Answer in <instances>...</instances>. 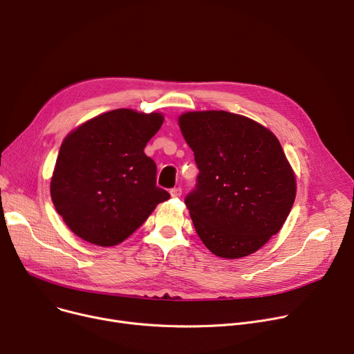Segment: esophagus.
Masks as SVG:
<instances>
[{"mask_svg": "<svg viewBox=\"0 0 354 354\" xmlns=\"http://www.w3.org/2000/svg\"><path fill=\"white\" fill-rule=\"evenodd\" d=\"M180 195H182L180 187H174V189H171V196L172 198H179Z\"/></svg>", "mask_w": 354, "mask_h": 354, "instance_id": "34e87169", "label": "esophagus"}]
</instances>
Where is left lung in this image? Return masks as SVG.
<instances>
[{
	"label": "left lung",
	"mask_w": 354,
	"mask_h": 354,
	"mask_svg": "<svg viewBox=\"0 0 354 354\" xmlns=\"http://www.w3.org/2000/svg\"><path fill=\"white\" fill-rule=\"evenodd\" d=\"M199 175L185 203L198 236L219 257L254 253L286 222L296 178L279 139L263 125L226 111L179 116Z\"/></svg>",
	"instance_id": "obj_1"
}]
</instances>
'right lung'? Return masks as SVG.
Here are the masks:
<instances>
[{
	"instance_id": "obj_1",
	"label": "right lung",
	"mask_w": 354,
	"mask_h": 354,
	"mask_svg": "<svg viewBox=\"0 0 354 354\" xmlns=\"http://www.w3.org/2000/svg\"><path fill=\"white\" fill-rule=\"evenodd\" d=\"M163 124L159 112L113 109L69 132L51 178V198L81 239L115 246L142 225L169 194L156 186L144 148Z\"/></svg>"
}]
</instances>
